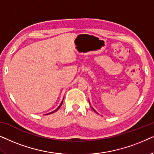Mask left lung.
Returning <instances> with one entry per match:
<instances>
[{"label": "left lung", "instance_id": "1", "mask_svg": "<svg viewBox=\"0 0 154 154\" xmlns=\"http://www.w3.org/2000/svg\"><path fill=\"white\" fill-rule=\"evenodd\" d=\"M92 109H93V110H94V111H95V112H96V110H94V108H92Z\"/></svg>", "mask_w": 154, "mask_h": 154}]
</instances>
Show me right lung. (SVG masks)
I'll list each match as a JSON object with an SVG mask.
<instances>
[{"mask_svg":"<svg viewBox=\"0 0 154 154\" xmlns=\"http://www.w3.org/2000/svg\"><path fill=\"white\" fill-rule=\"evenodd\" d=\"M63 101H62V102H61V103H60V105L58 106V108H57V109H56V110H54V111H53V112H49V113H48V114H51V113H53V112H56V111H57V110H58L59 109V108H60V106H61V105H62V103H63Z\"/></svg>","mask_w":154,"mask_h":154,"instance_id":"obj_1","label":"right lung"}]
</instances>
